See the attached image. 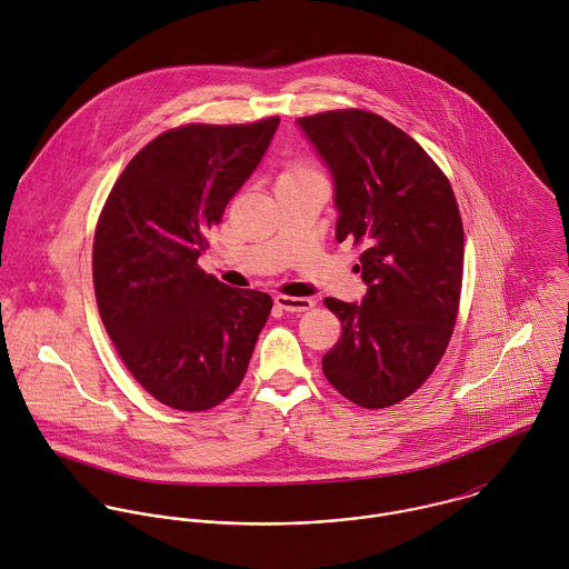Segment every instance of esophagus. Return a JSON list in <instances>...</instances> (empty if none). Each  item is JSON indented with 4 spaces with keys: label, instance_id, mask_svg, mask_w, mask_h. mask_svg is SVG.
I'll return each instance as SVG.
<instances>
[{
    "label": "esophagus",
    "instance_id": "34e87169",
    "mask_svg": "<svg viewBox=\"0 0 569 569\" xmlns=\"http://www.w3.org/2000/svg\"><path fill=\"white\" fill-rule=\"evenodd\" d=\"M273 302L287 313H302L313 307L311 298H293V296H276Z\"/></svg>",
    "mask_w": 569,
    "mask_h": 569
}]
</instances>
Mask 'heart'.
Listing matches in <instances>:
<instances>
[{
  "label": "heart",
  "mask_w": 569,
  "mask_h": 569,
  "mask_svg": "<svg viewBox=\"0 0 569 569\" xmlns=\"http://www.w3.org/2000/svg\"><path fill=\"white\" fill-rule=\"evenodd\" d=\"M313 170H309V168H302V166H298V168H291L289 172H284L282 177H298V174H311Z\"/></svg>",
  "instance_id": "1"
}]
</instances>
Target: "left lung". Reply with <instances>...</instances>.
Wrapping results in <instances>:
<instances>
[{"label": "left lung", "instance_id": "obj_1", "mask_svg": "<svg viewBox=\"0 0 569 569\" xmlns=\"http://www.w3.org/2000/svg\"><path fill=\"white\" fill-rule=\"evenodd\" d=\"M332 179L337 243L361 244V302L326 298L341 337L326 379L368 409L397 406L433 372L462 289L465 230L449 179L386 118L339 109L298 118Z\"/></svg>", "mask_w": 569, "mask_h": 569}]
</instances>
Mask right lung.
I'll return each instance as SVG.
<instances>
[{
	"label": "right lung",
	"mask_w": 569,
	"mask_h": 569,
	"mask_svg": "<svg viewBox=\"0 0 569 569\" xmlns=\"http://www.w3.org/2000/svg\"><path fill=\"white\" fill-rule=\"evenodd\" d=\"M278 124L166 131L129 162L102 208L93 237L98 311L131 375L163 406L210 409L243 381L271 298L219 282L197 260Z\"/></svg>",
	"instance_id": "right-lung-1"
}]
</instances>
